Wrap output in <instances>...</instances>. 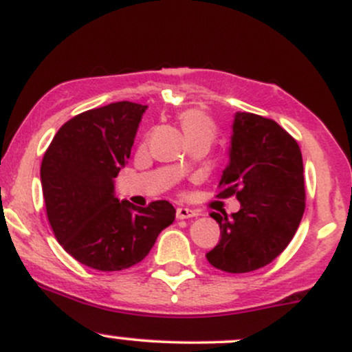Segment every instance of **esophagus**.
<instances>
[{
	"label": "esophagus",
	"instance_id": "1",
	"mask_svg": "<svg viewBox=\"0 0 352 352\" xmlns=\"http://www.w3.org/2000/svg\"><path fill=\"white\" fill-rule=\"evenodd\" d=\"M199 215V213L195 212V210H190V208H177V218H179V220H185V218H193V217H197Z\"/></svg>",
	"mask_w": 352,
	"mask_h": 352
}]
</instances>
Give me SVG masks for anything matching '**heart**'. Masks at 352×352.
<instances>
[{"mask_svg": "<svg viewBox=\"0 0 352 352\" xmlns=\"http://www.w3.org/2000/svg\"><path fill=\"white\" fill-rule=\"evenodd\" d=\"M179 122L182 125V131H184L185 137H187V140H213V137H215V122H213L204 111H199V109H187V111H182L179 114Z\"/></svg>", "mask_w": 352, "mask_h": 352, "instance_id": "heart-1", "label": "heart"}]
</instances>
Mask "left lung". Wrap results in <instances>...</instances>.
Wrapping results in <instances>:
<instances>
[{
    "instance_id": "1",
    "label": "left lung",
    "mask_w": 352,
    "mask_h": 352,
    "mask_svg": "<svg viewBox=\"0 0 352 352\" xmlns=\"http://www.w3.org/2000/svg\"><path fill=\"white\" fill-rule=\"evenodd\" d=\"M230 160L221 173L220 199L236 195L240 210L212 213L220 241L207 253L210 265L227 273H248L272 263L288 246L305 213L300 145L266 117L236 112Z\"/></svg>"
}]
</instances>
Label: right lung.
Masks as SVG:
<instances>
[{
	"instance_id": "obj_1",
	"label": "right lung",
	"mask_w": 352,
	"mask_h": 352,
	"mask_svg": "<svg viewBox=\"0 0 352 352\" xmlns=\"http://www.w3.org/2000/svg\"><path fill=\"white\" fill-rule=\"evenodd\" d=\"M147 106L112 102L72 117L43 157L47 220L59 245L79 263L120 272L147 256L175 220L167 200L135 207L116 197L114 179L127 164Z\"/></svg>"
}]
</instances>
